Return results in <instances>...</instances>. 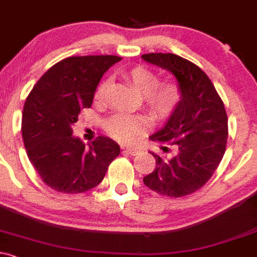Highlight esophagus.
Segmentation results:
<instances>
[{
    "instance_id": "1",
    "label": "esophagus",
    "mask_w": 257,
    "mask_h": 257,
    "mask_svg": "<svg viewBox=\"0 0 257 257\" xmlns=\"http://www.w3.org/2000/svg\"><path fill=\"white\" fill-rule=\"evenodd\" d=\"M125 152H127V153L131 154V156H136V154L141 153V148H139V147H127V148H125Z\"/></svg>"
}]
</instances>
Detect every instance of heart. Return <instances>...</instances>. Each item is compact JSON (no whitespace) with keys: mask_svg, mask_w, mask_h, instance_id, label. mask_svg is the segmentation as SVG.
Here are the masks:
<instances>
[{"mask_svg":"<svg viewBox=\"0 0 257 257\" xmlns=\"http://www.w3.org/2000/svg\"><path fill=\"white\" fill-rule=\"evenodd\" d=\"M126 77L142 93L143 101L156 116H165L178 104L180 93L173 82H158L157 74L145 66H136L126 72ZM109 81L101 82L95 93V99L101 101L105 96ZM148 126L147 118L142 115L116 114L105 122L106 131L121 142H131L139 137Z\"/></svg>","mask_w":257,"mask_h":257,"instance_id":"obj_1","label":"heart"}]
</instances>
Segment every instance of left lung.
<instances>
[{
	"mask_svg": "<svg viewBox=\"0 0 257 257\" xmlns=\"http://www.w3.org/2000/svg\"><path fill=\"white\" fill-rule=\"evenodd\" d=\"M146 62L165 68L178 82L180 100L161 130L150 139L174 154H153L156 168L143 183L157 194L181 197L197 191L211 179L225 152L228 117L211 79L195 63L174 54L142 55Z\"/></svg>",
	"mask_w": 257,
	"mask_h": 257,
	"instance_id": "left-lung-1",
	"label": "left lung"
}]
</instances>
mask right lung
Wrapping results in <instances>:
<instances>
[{
  "label": "right lung",
  "instance_id": "1",
  "mask_svg": "<svg viewBox=\"0 0 257 257\" xmlns=\"http://www.w3.org/2000/svg\"><path fill=\"white\" fill-rule=\"evenodd\" d=\"M121 57L72 56L49 68L27 98L22 135L41 180L63 194H81L101 183L120 154L115 141L99 136L87 146L73 136L82 109L90 107L103 74Z\"/></svg>",
  "mask_w": 257,
  "mask_h": 257
}]
</instances>
